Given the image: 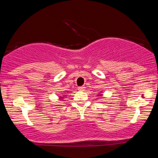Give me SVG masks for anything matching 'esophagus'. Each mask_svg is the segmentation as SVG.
<instances>
[{"instance_id":"1","label":"esophagus","mask_w":158,"mask_h":158,"mask_svg":"<svg viewBox=\"0 0 158 158\" xmlns=\"http://www.w3.org/2000/svg\"><path fill=\"white\" fill-rule=\"evenodd\" d=\"M85 88V86H80V87H79V88H78V90H84Z\"/></svg>"}]
</instances>
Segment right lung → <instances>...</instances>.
I'll use <instances>...</instances> for the list:
<instances>
[{
	"mask_svg": "<svg viewBox=\"0 0 158 158\" xmlns=\"http://www.w3.org/2000/svg\"><path fill=\"white\" fill-rule=\"evenodd\" d=\"M61 98H62V97H61Z\"/></svg>",
	"mask_w": 158,
	"mask_h": 158,
	"instance_id": "add662e5",
	"label": "right lung"
}]
</instances>
